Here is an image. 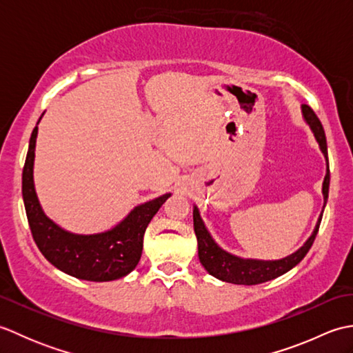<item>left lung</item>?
Here are the masks:
<instances>
[{
  "label": "left lung",
  "instance_id": "obj_1",
  "mask_svg": "<svg viewBox=\"0 0 353 353\" xmlns=\"http://www.w3.org/2000/svg\"><path fill=\"white\" fill-rule=\"evenodd\" d=\"M302 114H303L305 121L310 124L314 137H316L319 142L321 153L325 154L326 162H327V145H326L323 125H321L320 119L317 118L316 114H314V110L308 106V104H302ZM329 179H331V176H329V162H327V172L323 181L325 205L327 201V194H329ZM192 216H194V232H196L197 243H199V259L201 262V265L206 268V272L209 274H212L214 277H216V279L229 282V283H236V285H258L262 282L276 279V277L290 272V270L292 267H296L299 262L306 256V253L310 252L314 239L317 236L320 221H321V215H320V219L316 224V229H314L312 235L308 238V241H306L297 252L290 254V256L276 259V261H259V259H243V258L235 256V254L228 253L226 250H223L221 247H219V244L214 241L211 234L208 232L197 208H194Z\"/></svg>",
  "mask_w": 353,
  "mask_h": 353
}]
</instances>
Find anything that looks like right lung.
<instances>
[{
  "mask_svg": "<svg viewBox=\"0 0 353 353\" xmlns=\"http://www.w3.org/2000/svg\"><path fill=\"white\" fill-rule=\"evenodd\" d=\"M37 125L30 138L22 170V199L36 245L52 265L77 279L108 282L129 274L138 265L142 239L154 214L171 194L139 205L114 229L95 235H77L59 228L43 214L33 183Z\"/></svg>",
  "mask_w": 353,
  "mask_h": 353,
  "instance_id": "right-lung-1",
  "label": "right lung"
}]
</instances>
